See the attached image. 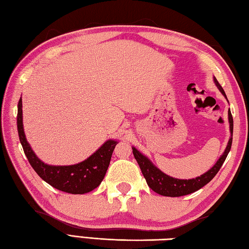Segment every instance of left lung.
<instances>
[{
	"mask_svg": "<svg viewBox=\"0 0 249 249\" xmlns=\"http://www.w3.org/2000/svg\"><path fill=\"white\" fill-rule=\"evenodd\" d=\"M213 80H214L215 86L218 87V89L221 91L222 94L227 97L222 87L220 86V83L218 82L217 79H215V77L213 78ZM229 123H230V131H231V134L233 135V117L230 109H229ZM231 146H232V137L229 140L226 151H224L222 156L219 158L217 163H215V165L210 169L209 171L204 173L203 176L195 178V179H191V180L175 179V178H171L165 175V173L161 172L158 168L155 167L146 157L143 156V155L141 154L137 148L132 147V149H133L134 157L137 159V161L141 168V171H142L145 180L147 182V185L151 187L154 192H156L157 194H160L162 196H169V197H179V196L194 193V192L198 191L199 189H201V187L207 184V183L212 181L214 178V176L217 175L218 171L220 170V168L222 167L229 152L231 151Z\"/></svg>",
	"mask_w": 249,
	"mask_h": 249,
	"instance_id": "obj_1",
	"label": "left lung"
}]
</instances>
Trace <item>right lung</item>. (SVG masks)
Instances as JSON below:
<instances>
[{
  "label": "right lung",
  "instance_id": "1",
  "mask_svg": "<svg viewBox=\"0 0 249 249\" xmlns=\"http://www.w3.org/2000/svg\"><path fill=\"white\" fill-rule=\"evenodd\" d=\"M21 98L18 102L17 130L28 161L42 180L55 189L70 194H84L91 192L101 184L108 169L112 152L117 142L107 141L86 160L72 166H49L42 162L32 152L28 144L22 126Z\"/></svg>",
  "mask_w": 249,
  "mask_h": 249
}]
</instances>
